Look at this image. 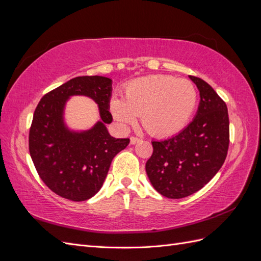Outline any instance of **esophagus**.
<instances>
[{"label":"esophagus","mask_w":261,"mask_h":261,"mask_svg":"<svg viewBox=\"0 0 261 261\" xmlns=\"http://www.w3.org/2000/svg\"><path fill=\"white\" fill-rule=\"evenodd\" d=\"M138 141H140V138L135 137V136H130V144H132V145H135V144H137Z\"/></svg>","instance_id":"obj_1"}]
</instances>
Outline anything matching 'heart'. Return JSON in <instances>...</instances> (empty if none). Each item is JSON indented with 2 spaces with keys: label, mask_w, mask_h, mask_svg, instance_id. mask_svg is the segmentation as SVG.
Returning <instances> with one entry per match:
<instances>
[{
  "label": "heart",
  "mask_w": 261,
  "mask_h": 261,
  "mask_svg": "<svg viewBox=\"0 0 261 261\" xmlns=\"http://www.w3.org/2000/svg\"><path fill=\"white\" fill-rule=\"evenodd\" d=\"M198 93L192 82L168 75L141 77L127 84L124 99L114 97L110 111L123 127L141 125L153 137L173 136L183 129L195 112Z\"/></svg>",
  "instance_id": "obj_1"
}]
</instances>
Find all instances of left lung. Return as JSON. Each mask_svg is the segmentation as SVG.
Here are the masks:
<instances>
[{
  "label": "left lung",
  "mask_w": 261,
  "mask_h": 261,
  "mask_svg": "<svg viewBox=\"0 0 261 261\" xmlns=\"http://www.w3.org/2000/svg\"><path fill=\"white\" fill-rule=\"evenodd\" d=\"M200 93L193 122L174 137L151 141L147 175L158 193L172 199L198 192L222 167L230 144L225 102L201 78L189 76Z\"/></svg>",
  "instance_id": "obj_1"
}]
</instances>
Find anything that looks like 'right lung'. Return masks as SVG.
<instances>
[{
	"label": "right lung",
	"mask_w": 261,
	"mask_h": 261,
	"mask_svg": "<svg viewBox=\"0 0 261 261\" xmlns=\"http://www.w3.org/2000/svg\"><path fill=\"white\" fill-rule=\"evenodd\" d=\"M112 81L102 76L73 78L45 93L35 110L29 129V152L43 183L62 198L84 201L103 185L113 158L127 147L128 138H114L106 124L112 122ZM87 95L99 106L102 121L89 131L74 133L62 122L66 100Z\"/></svg>",
	"instance_id": "obj_1"
}]
</instances>
